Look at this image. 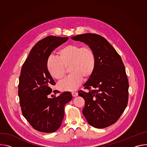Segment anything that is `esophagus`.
Masks as SVG:
<instances>
[{
    "label": "esophagus",
    "mask_w": 147,
    "mask_h": 147,
    "mask_svg": "<svg viewBox=\"0 0 147 147\" xmlns=\"http://www.w3.org/2000/svg\"><path fill=\"white\" fill-rule=\"evenodd\" d=\"M71 94H72L73 96L75 97V96H77L78 95V92H72Z\"/></svg>",
    "instance_id": "esophagus-1"
}]
</instances>
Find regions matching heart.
<instances>
[{"instance_id": "obj_1", "label": "heart", "mask_w": 147, "mask_h": 147, "mask_svg": "<svg viewBox=\"0 0 147 147\" xmlns=\"http://www.w3.org/2000/svg\"><path fill=\"white\" fill-rule=\"evenodd\" d=\"M58 57H50L47 61V70L52 77L61 80L66 74V68L71 74L60 82V90L73 91L81 84L83 78H89L92 74L96 63L94 51L88 46L69 44L58 51Z\"/></svg>"}]
</instances>
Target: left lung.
<instances>
[{"label":"left lung","mask_w":147,"mask_h":147,"mask_svg":"<svg viewBox=\"0 0 147 147\" xmlns=\"http://www.w3.org/2000/svg\"><path fill=\"white\" fill-rule=\"evenodd\" d=\"M83 42L94 51L95 70L78 95L85 100L82 113L88 123L97 129L116 123L126 108L129 99V81L120 56L103 36L87 33L71 37Z\"/></svg>","instance_id":"left-lung-1"}]
</instances>
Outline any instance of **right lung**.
<instances>
[{"label": "right lung", "instance_id": "add662e5", "mask_svg": "<svg viewBox=\"0 0 147 147\" xmlns=\"http://www.w3.org/2000/svg\"><path fill=\"white\" fill-rule=\"evenodd\" d=\"M68 39L48 36L39 40L21 70L18 91L21 109L31 126L40 132L53 133L60 127L65 105L72 99L70 92L48 97L52 91L51 86L56 83L47 70L48 59L51 52Z\"/></svg>", "mask_w": 147, "mask_h": 147}]
</instances>
